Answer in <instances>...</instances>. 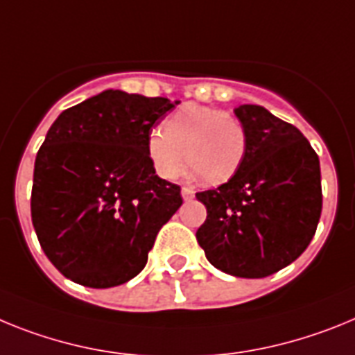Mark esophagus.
Listing matches in <instances>:
<instances>
[{
	"label": "esophagus",
	"instance_id": "34e87169",
	"mask_svg": "<svg viewBox=\"0 0 355 355\" xmlns=\"http://www.w3.org/2000/svg\"><path fill=\"white\" fill-rule=\"evenodd\" d=\"M182 198H184V202H189V200L195 198V191L191 187H182Z\"/></svg>",
	"mask_w": 355,
	"mask_h": 355
}]
</instances>
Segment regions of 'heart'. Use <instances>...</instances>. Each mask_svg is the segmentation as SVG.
<instances>
[{"mask_svg":"<svg viewBox=\"0 0 355 355\" xmlns=\"http://www.w3.org/2000/svg\"><path fill=\"white\" fill-rule=\"evenodd\" d=\"M162 128L164 132L148 134L146 153L164 180H175L186 168V159L209 184L229 182L243 166L248 134L234 114L187 103L175 110Z\"/></svg>","mask_w":355,"mask_h":355,"instance_id":"b5f03b06","label":"heart"}]
</instances>
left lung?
<instances>
[{
  "instance_id": "8db88e82",
  "label": "left lung",
  "mask_w": 355,
  "mask_h": 355,
  "mask_svg": "<svg viewBox=\"0 0 355 355\" xmlns=\"http://www.w3.org/2000/svg\"><path fill=\"white\" fill-rule=\"evenodd\" d=\"M248 148L227 184L196 193L207 220L198 245L218 270L263 279L291 264L309 246L322 214L320 159L297 126L261 105H239Z\"/></svg>"
}]
</instances>
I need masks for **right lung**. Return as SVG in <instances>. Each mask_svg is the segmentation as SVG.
I'll use <instances>...</instances> for the list:
<instances>
[{"label":"right lung","mask_w":355,"mask_h":355,"mask_svg":"<svg viewBox=\"0 0 355 355\" xmlns=\"http://www.w3.org/2000/svg\"><path fill=\"white\" fill-rule=\"evenodd\" d=\"M180 101L119 89L60 112L35 157L32 223L46 257L87 288L139 275L160 227L182 205L180 187L155 175L152 126Z\"/></svg>","instance_id":"right-lung-1"}]
</instances>
